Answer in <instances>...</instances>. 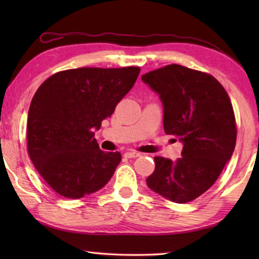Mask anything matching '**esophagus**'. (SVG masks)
I'll list each match as a JSON object with an SVG mask.
<instances>
[{
    "label": "esophagus",
    "instance_id": "obj_1",
    "mask_svg": "<svg viewBox=\"0 0 259 259\" xmlns=\"http://www.w3.org/2000/svg\"><path fill=\"white\" fill-rule=\"evenodd\" d=\"M124 156L128 157V159H134V157L140 156V153H138V152H126V153H124Z\"/></svg>",
    "mask_w": 259,
    "mask_h": 259
}]
</instances>
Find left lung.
<instances>
[{
  "label": "left lung",
  "instance_id": "obj_1",
  "mask_svg": "<svg viewBox=\"0 0 259 259\" xmlns=\"http://www.w3.org/2000/svg\"><path fill=\"white\" fill-rule=\"evenodd\" d=\"M142 80L160 95L165 134L184 144L176 161L154 157L147 186L172 202H191L213 185L233 154L238 131L231 99L212 75L177 64Z\"/></svg>",
  "mask_w": 259,
  "mask_h": 259
}]
</instances>
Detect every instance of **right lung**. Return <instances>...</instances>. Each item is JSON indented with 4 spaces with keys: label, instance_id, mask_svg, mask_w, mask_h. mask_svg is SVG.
<instances>
[{
    "label": "right lung",
    "instance_id": "1",
    "mask_svg": "<svg viewBox=\"0 0 259 259\" xmlns=\"http://www.w3.org/2000/svg\"><path fill=\"white\" fill-rule=\"evenodd\" d=\"M137 66L81 67L54 74L38 87L27 120L29 159L59 195L80 199L108 183L120 152H103L94 137L139 75Z\"/></svg>",
    "mask_w": 259,
    "mask_h": 259
}]
</instances>
